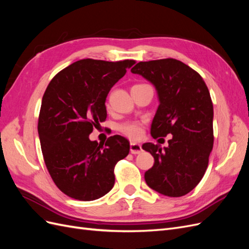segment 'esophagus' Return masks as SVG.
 I'll use <instances>...</instances> for the list:
<instances>
[{"label": "esophagus", "mask_w": 249, "mask_h": 249, "mask_svg": "<svg viewBox=\"0 0 249 249\" xmlns=\"http://www.w3.org/2000/svg\"><path fill=\"white\" fill-rule=\"evenodd\" d=\"M130 152L134 155H137V154H140L142 152V147L140 144H138V143H134V142H131L130 144Z\"/></svg>", "instance_id": "34e87169"}]
</instances>
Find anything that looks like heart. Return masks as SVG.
Listing matches in <instances>:
<instances>
[{
    "label": "heart",
    "mask_w": 249,
    "mask_h": 249,
    "mask_svg": "<svg viewBox=\"0 0 249 249\" xmlns=\"http://www.w3.org/2000/svg\"><path fill=\"white\" fill-rule=\"evenodd\" d=\"M144 86H148V85L147 84H137V85H134L132 87V89L138 88V87H144ZM118 129H119L120 133H123L124 136H126L127 138H130L134 141L139 140L143 135V125H142V124H140L138 122L124 123L123 124H120L118 126Z\"/></svg>",
    "instance_id": "obj_1"
}]
</instances>
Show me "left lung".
<instances>
[{
  "label": "left lung",
  "mask_w": 249,
  "mask_h": 249,
  "mask_svg": "<svg viewBox=\"0 0 249 249\" xmlns=\"http://www.w3.org/2000/svg\"><path fill=\"white\" fill-rule=\"evenodd\" d=\"M156 87L160 105L154 117L153 138L166 137L168 147L144 143L154 166L144 173L146 184L163 195L179 197L198 185L213 148V103L200 74L177 59L139 62L131 70Z\"/></svg>",
  "instance_id": "obj_1"
}]
</instances>
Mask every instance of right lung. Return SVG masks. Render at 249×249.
Returning <instances> with one entry per match:
<instances>
[{
	"instance_id": "add662e5",
	"label": "right lung",
	"mask_w": 249,
	"mask_h": 249,
	"mask_svg": "<svg viewBox=\"0 0 249 249\" xmlns=\"http://www.w3.org/2000/svg\"><path fill=\"white\" fill-rule=\"evenodd\" d=\"M135 60L82 59L59 71L42 96L38 134L44 163L67 196L90 201L115 183L114 167L129 155L130 143L114 135L101 145L89 139L107 117L106 97Z\"/></svg>"
}]
</instances>
